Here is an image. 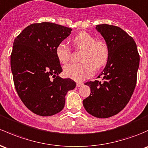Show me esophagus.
<instances>
[{
	"label": "esophagus",
	"instance_id": "esophagus-1",
	"mask_svg": "<svg viewBox=\"0 0 148 148\" xmlns=\"http://www.w3.org/2000/svg\"><path fill=\"white\" fill-rule=\"evenodd\" d=\"M82 85H83V84H82V83H80V82H77V87H80V86H82Z\"/></svg>",
	"mask_w": 148,
	"mask_h": 148
}]
</instances>
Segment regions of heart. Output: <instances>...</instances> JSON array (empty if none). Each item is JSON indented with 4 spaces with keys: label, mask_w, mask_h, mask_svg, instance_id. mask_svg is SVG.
Listing matches in <instances>:
<instances>
[{
    "label": "heart",
    "mask_w": 148,
    "mask_h": 148,
    "mask_svg": "<svg viewBox=\"0 0 148 148\" xmlns=\"http://www.w3.org/2000/svg\"><path fill=\"white\" fill-rule=\"evenodd\" d=\"M72 43L77 49L83 50L82 62L66 65L64 67L65 77L78 82L85 80L94 74V67L99 69L106 63L109 49L103 40H96L88 32H82L73 38ZM55 53L60 63L66 64L70 59L71 50L65 43L61 42L56 47Z\"/></svg>",
    "instance_id": "b5f03b06"
}]
</instances>
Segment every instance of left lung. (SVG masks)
I'll return each instance as SVG.
<instances>
[{
	"label": "left lung",
	"instance_id": "1",
	"mask_svg": "<svg viewBox=\"0 0 148 148\" xmlns=\"http://www.w3.org/2000/svg\"><path fill=\"white\" fill-rule=\"evenodd\" d=\"M96 29L108 45L109 55L99 76L102 81L86 83L91 94L83 105L89 114L106 119L119 113L130 101L136 85L140 56L133 37L121 27L102 24Z\"/></svg>",
	"mask_w": 148,
	"mask_h": 148
}]
</instances>
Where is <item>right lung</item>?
<instances>
[{"label":"right lung","mask_w":148,"mask_h":148,"mask_svg":"<svg viewBox=\"0 0 148 148\" xmlns=\"http://www.w3.org/2000/svg\"><path fill=\"white\" fill-rule=\"evenodd\" d=\"M71 30L43 22L27 26L14 40L10 66L15 89L25 106L39 116L61 111L66 94L76 86L71 79L59 77L62 69L55 53Z\"/></svg>","instance_id":"1"}]
</instances>
